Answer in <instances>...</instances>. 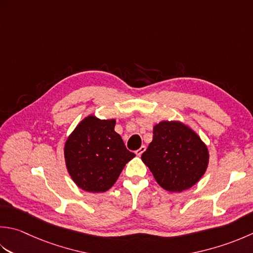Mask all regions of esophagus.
Masks as SVG:
<instances>
[{
    "label": "esophagus",
    "mask_w": 253,
    "mask_h": 253,
    "mask_svg": "<svg viewBox=\"0 0 253 253\" xmlns=\"http://www.w3.org/2000/svg\"><path fill=\"white\" fill-rule=\"evenodd\" d=\"M145 150H146V147L145 146H141L139 149L138 150H136L135 151V153H136V156H138V157H140L143 152H145Z\"/></svg>",
    "instance_id": "34e87169"
}]
</instances>
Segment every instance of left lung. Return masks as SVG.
I'll list each match as a JSON object with an SVG mask.
<instances>
[{"instance_id":"8db88e82","label":"left lung","mask_w":253,"mask_h":253,"mask_svg":"<svg viewBox=\"0 0 253 253\" xmlns=\"http://www.w3.org/2000/svg\"><path fill=\"white\" fill-rule=\"evenodd\" d=\"M141 160L162 189L181 193L205 174L210 152L190 126L180 121H162L153 126L152 141Z\"/></svg>"}]
</instances>
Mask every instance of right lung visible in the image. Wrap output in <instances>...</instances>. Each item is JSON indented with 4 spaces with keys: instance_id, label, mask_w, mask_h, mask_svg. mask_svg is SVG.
Instances as JSON below:
<instances>
[{
    "instance_id": "add662e5",
    "label": "right lung",
    "mask_w": 253,
    "mask_h": 253,
    "mask_svg": "<svg viewBox=\"0 0 253 253\" xmlns=\"http://www.w3.org/2000/svg\"><path fill=\"white\" fill-rule=\"evenodd\" d=\"M115 124V118L100 120L88 115L67 138L63 148L67 170L83 191L103 193L110 190L126 163L135 157L114 130Z\"/></svg>"
}]
</instances>
